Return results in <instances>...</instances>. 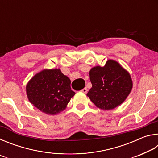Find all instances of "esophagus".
Instances as JSON below:
<instances>
[{
  "label": "esophagus",
  "mask_w": 158,
  "mask_h": 158,
  "mask_svg": "<svg viewBox=\"0 0 158 158\" xmlns=\"http://www.w3.org/2000/svg\"><path fill=\"white\" fill-rule=\"evenodd\" d=\"M81 91H82L83 93H86L88 92L87 88H84V89H83L81 90Z\"/></svg>",
  "instance_id": "1"
}]
</instances>
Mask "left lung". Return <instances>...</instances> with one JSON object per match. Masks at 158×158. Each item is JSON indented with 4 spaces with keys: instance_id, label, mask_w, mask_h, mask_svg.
I'll use <instances>...</instances> for the list:
<instances>
[{
    "instance_id": "8db88e82",
    "label": "left lung",
    "mask_w": 158,
    "mask_h": 158,
    "mask_svg": "<svg viewBox=\"0 0 158 158\" xmlns=\"http://www.w3.org/2000/svg\"><path fill=\"white\" fill-rule=\"evenodd\" d=\"M89 75L92 87L87 96L104 110L121 105L132 90V81L129 73L114 60H109L104 67H94Z\"/></svg>"
}]
</instances>
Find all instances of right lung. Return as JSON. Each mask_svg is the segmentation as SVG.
Returning a JSON list of instances; mask_svg holds the SVG:
<instances>
[{
    "mask_svg": "<svg viewBox=\"0 0 158 158\" xmlns=\"http://www.w3.org/2000/svg\"><path fill=\"white\" fill-rule=\"evenodd\" d=\"M70 79L59 69H44L35 74L26 85L29 101L45 114L54 115L65 109L75 93Z\"/></svg>",
    "mask_w": 158,
    "mask_h": 158,
    "instance_id": "right-lung-1",
    "label": "right lung"
}]
</instances>
